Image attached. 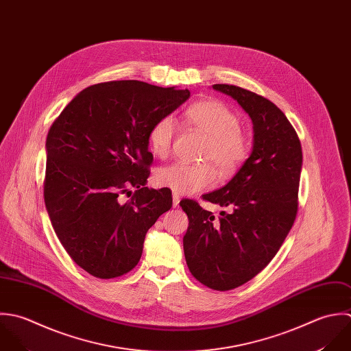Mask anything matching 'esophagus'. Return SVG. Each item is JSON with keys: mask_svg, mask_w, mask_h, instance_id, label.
Masks as SVG:
<instances>
[{"mask_svg": "<svg viewBox=\"0 0 351 351\" xmlns=\"http://www.w3.org/2000/svg\"><path fill=\"white\" fill-rule=\"evenodd\" d=\"M180 204V196L177 193H173V207L177 208Z\"/></svg>", "mask_w": 351, "mask_h": 351, "instance_id": "obj_1", "label": "esophagus"}]
</instances>
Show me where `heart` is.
<instances>
[{
  "label": "heart",
  "instance_id": "b5f03b06",
  "mask_svg": "<svg viewBox=\"0 0 351 351\" xmlns=\"http://www.w3.org/2000/svg\"><path fill=\"white\" fill-rule=\"evenodd\" d=\"M189 126L207 136L202 149V160L213 162L222 176L234 173L247 156V143L239 130V121L233 112L219 101H202L192 105L184 114ZM177 122L171 116L159 118L149 129L148 144L151 152L165 158L171 147ZM217 181L213 165L204 162L188 165L176 162L160 167L154 176V182L178 195H195Z\"/></svg>",
  "mask_w": 351,
  "mask_h": 351
}]
</instances>
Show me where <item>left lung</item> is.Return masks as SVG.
I'll return each mask as SVG.
<instances>
[{
	"instance_id": "obj_1",
	"label": "left lung",
	"mask_w": 351,
	"mask_h": 351,
	"mask_svg": "<svg viewBox=\"0 0 351 351\" xmlns=\"http://www.w3.org/2000/svg\"><path fill=\"white\" fill-rule=\"evenodd\" d=\"M213 88L232 97L252 119V152L225 186L203 196L229 213L215 219L193 200L180 206L189 219L184 235L189 271L204 286L226 291L264 269L290 232L298 210L302 148L271 101L237 86Z\"/></svg>"
}]
</instances>
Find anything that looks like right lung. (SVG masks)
<instances>
[{
  "label": "right lung",
  "instance_id": "obj_1",
  "mask_svg": "<svg viewBox=\"0 0 351 351\" xmlns=\"http://www.w3.org/2000/svg\"><path fill=\"white\" fill-rule=\"evenodd\" d=\"M189 90L137 80L79 93L46 140L45 204L64 249L93 276L117 278L138 263L148 229L171 208L170 189H149L148 133ZM135 193L126 204L117 195Z\"/></svg>",
  "mask_w": 351,
  "mask_h": 351
}]
</instances>
